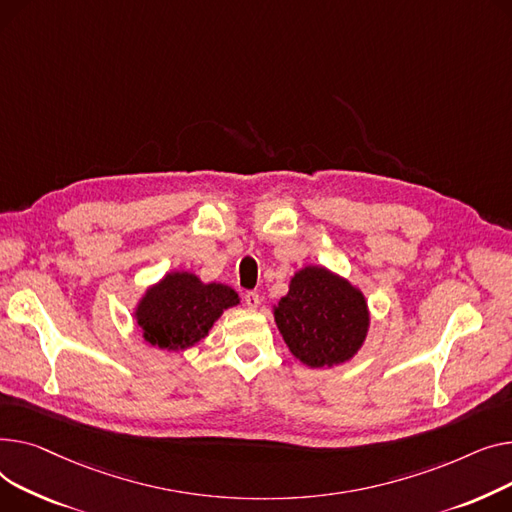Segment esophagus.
<instances>
[{"mask_svg":"<svg viewBox=\"0 0 512 512\" xmlns=\"http://www.w3.org/2000/svg\"><path fill=\"white\" fill-rule=\"evenodd\" d=\"M244 302H246V306H248V308L256 310V308L260 306V295H258L256 291H248V293L244 295Z\"/></svg>","mask_w":512,"mask_h":512,"instance_id":"34e87169","label":"esophagus"}]
</instances>
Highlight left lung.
Returning a JSON list of instances; mask_svg holds the SVG:
<instances>
[{
	"mask_svg": "<svg viewBox=\"0 0 512 512\" xmlns=\"http://www.w3.org/2000/svg\"><path fill=\"white\" fill-rule=\"evenodd\" d=\"M273 312L289 351L310 368L349 362L370 326L364 293L324 266L297 270Z\"/></svg>",
	"mask_w": 512,
	"mask_h": 512,
	"instance_id": "obj_1",
	"label": "left lung"
}]
</instances>
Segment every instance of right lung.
<instances>
[{
    "instance_id": "add662e5",
    "label": "right lung",
    "mask_w": 512,
    "mask_h": 512,
    "mask_svg": "<svg viewBox=\"0 0 512 512\" xmlns=\"http://www.w3.org/2000/svg\"><path fill=\"white\" fill-rule=\"evenodd\" d=\"M239 304L223 283H202L192 273H167L148 287L136 306V322L148 345L184 351L200 343L221 314Z\"/></svg>"
}]
</instances>
